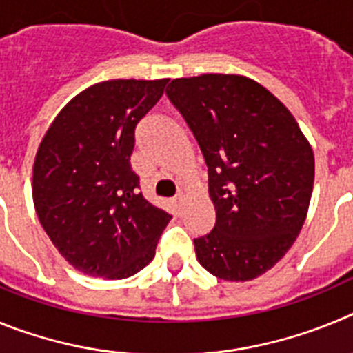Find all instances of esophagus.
Masks as SVG:
<instances>
[{
  "label": "esophagus",
  "mask_w": 353,
  "mask_h": 353,
  "mask_svg": "<svg viewBox=\"0 0 353 353\" xmlns=\"http://www.w3.org/2000/svg\"><path fill=\"white\" fill-rule=\"evenodd\" d=\"M171 205H173L174 212H176V215H179L180 210H182V198H180V196H176V198H173V201H171Z\"/></svg>",
  "instance_id": "34e87169"
}]
</instances>
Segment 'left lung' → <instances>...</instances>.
<instances>
[{"mask_svg":"<svg viewBox=\"0 0 353 353\" xmlns=\"http://www.w3.org/2000/svg\"><path fill=\"white\" fill-rule=\"evenodd\" d=\"M166 95L208 168L215 224L194 239L198 261L224 281L261 276L304 224L314 182L310 143L288 109L248 77H182Z\"/></svg>","mask_w":353,"mask_h":353,"instance_id":"1","label":"left lung"}]
</instances>
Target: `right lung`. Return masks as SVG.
Wrapping results in <instances>:
<instances>
[{
    "label": "right lung",
    "instance_id": "right-lung-1",
    "mask_svg": "<svg viewBox=\"0 0 353 353\" xmlns=\"http://www.w3.org/2000/svg\"><path fill=\"white\" fill-rule=\"evenodd\" d=\"M168 79H114L74 97L43 136L33 166L40 224L83 274L125 279L155 256L171 215L138 191L136 127Z\"/></svg>",
    "mask_w": 353,
    "mask_h": 353
}]
</instances>
